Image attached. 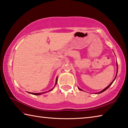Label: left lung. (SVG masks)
<instances>
[{
  "instance_id": "obj_1",
  "label": "left lung",
  "mask_w": 128,
  "mask_h": 128,
  "mask_svg": "<svg viewBox=\"0 0 128 128\" xmlns=\"http://www.w3.org/2000/svg\"><path fill=\"white\" fill-rule=\"evenodd\" d=\"M118 62H117V74H118ZM117 74H116V77H115V78H114V80H113V81H112V82H111V84H110V85H108V86H107V87H106L105 88H104V89L103 90H102L101 91V92H97V93H96V94H100V93H102V92H104V91H106V90H107V88H109L110 87V86H111V85H112V83H113V82H114V80H115L116 79V76H117ZM78 89L79 90H81V91H83V90H82V89H81V88H78Z\"/></svg>"
}]
</instances>
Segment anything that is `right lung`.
<instances>
[{"label": "right lung", "instance_id": "obj_1", "mask_svg": "<svg viewBox=\"0 0 128 128\" xmlns=\"http://www.w3.org/2000/svg\"><path fill=\"white\" fill-rule=\"evenodd\" d=\"M57 81H58V77L56 78V83H55V86H56V84H57ZM55 86H54V87H55ZM54 88H52V89H51V90H50L48 92H50V91H51ZM46 92H39V93H33V92H29L30 94H33V95H40V94H43V93H46Z\"/></svg>", "mask_w": 128, "mask_h": 128}]
</instances>
